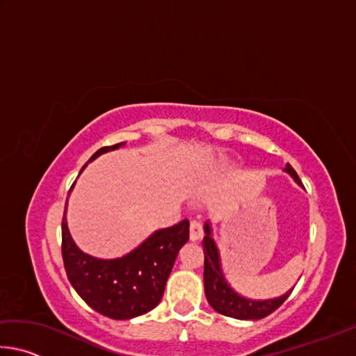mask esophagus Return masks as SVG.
<instances>
[{
    "label": "esophagus",
    "instance_id": "1",
    "mask_svg": "<svg viewBox=\"0 0 356 356\" xmlns=\"http://www.w3.org/2000/svg\"><path fill=\"white\" fill-rule=\"evenodd\" d=\"M204 236V231H202V225L200 221H191L190 222V240L191 242H197V240H201Z\"/></svg>",
    "mask_w": 356,
    "mask_h": 356
}]
</instances>
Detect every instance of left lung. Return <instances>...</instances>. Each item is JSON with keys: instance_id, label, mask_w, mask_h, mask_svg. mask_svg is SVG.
<instances>
[{"instance_id": "1", "label": "left lung", "mask_w": 356, "mask_h": 356, "mask_svg": "<svg viewBox=\"0 0 356 356\" xmlns=\"http://www.w3.org/2000/svg\"><path fill=\"white\" fill-rule=\"evenodd\" d=\"M284 172L291 176L295 184L303 186L300 179L291 165H286ZM204 236L202 246H204V291H206V297L209 305L220 312L222 316L238 318V321H259V318L267 317L276 311L280 306L284 303L289 295L293 291H287L286 293L280 295L276 298H267V300H254L240 295L236 289L229 284L225 272L221 267V256L220 250L213 240L212 225L207 221L204 225Z\"/></svg>"}]
</instances>
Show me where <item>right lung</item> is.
I'll list each match as a JSON object with an SVG mask.
<instances>
[{
	"label": "right lung",
	"instance_id": "obj_1",
	"mask_svg": "<svg viewBox=\"0 0 356 356\" xmlns=\"http://www.w3.org/2000/svg\"><path fill=\"white\" fill-rule=\"evenodd\" d=\"M124 146L125 143H118L102 147L88 163ZM65 212L67 201L63 218V259L65 273L76 293L94 311L114 321H129L152 311L163 297L168 276L180 248L188 242V220L152 232L127 254L100 259L78 248L69 232Z\"/></svg>",
	"mask_w": 356,
	"mask_h": 356
}]
</instances>
